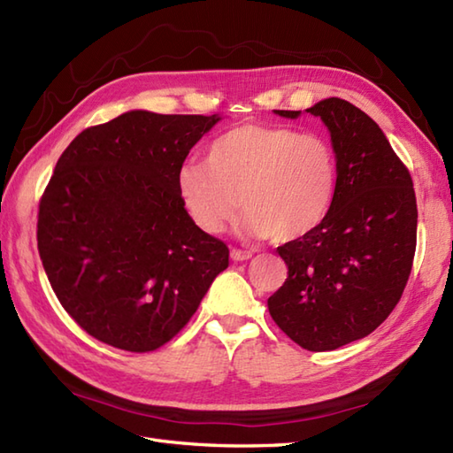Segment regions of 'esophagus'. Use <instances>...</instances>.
I'll use <instances>...</instances> for the list:
<instances>
[{
	"mask_svg": "<svg viewBox=\"0 0 453 453\" xmlns=\"http://www.w3.org/2000/svg\"><path fill=\"white\" fill-rule=\"evenodd\" d=\"M229 257H232V261H249V258L253 257V253L242 251V249H232V251H229Z\"/></svg>",
	"mask_w": 453,
	"mask_h": 453,
	"instance_id": "obj_1",
	"label": "esophagus"
}]
</instances>
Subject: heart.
Returning <instances> with one entry per match:
<instances>
[{
    "label": "heart",
    "mask_w": 453,
    "mask_h": 453,
    "mask_svg": "<svg viewBox=\"0 0 453 453\" xmlns=\"http://www.w3.org/2000/svg\"><path fill=\"white\" fill-rule=\"evenodd\" d=\"M339 165L319 132L242 124L218 136L177 175L180 202L195 226L216 235L245 210L253 237L296 242L323 224L333 204Z\"/></svg>",
    "instance_id": "obj_1"
}]
</instances>
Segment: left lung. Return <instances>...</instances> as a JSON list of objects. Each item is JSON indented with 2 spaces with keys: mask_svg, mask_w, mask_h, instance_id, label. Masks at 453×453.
Instances as JSON below:
<instances>
[{
  "mask_svg": "<svg viewBox=\"0 0 453 453\" xmlns=\"http://www.w3.org/2000/svg\"><path fill=\"white\" fill-rule=\"evenodd\" d=\"M307 112L331 132L339 179L323 224L276 249L288 278L268 311L302 349L321 352L368 336L399 303L418 211L409 169L368 114L339 97ZM276 114L297 119L300 111Z\"/></svg>",
  "mask_w": 453,
  "mask_h": 453,
  "instance_id": "left-lung-1",
  "label": "left lung"
}]
</instances>
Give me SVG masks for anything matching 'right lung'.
Wrapping results in <instances>:
<instances>
[{
    "mask_svg": "<svg viewBox=\"0 0 453 453\" xmlns=\"http://www.w3.org/2000/svg\"><path fill=\"white\" fill-rule=\"evenodd\" d=\"M218 114L130 111L72 140L38 204V255L81 329L128 352L169 342L229 249L195 226L177 175Z\"/></svg>",
    "mask_w": 453,
    "mask_h": 453,
    "instance_id": "add662e5",
    "label": "right lung"
}]
</instances>
